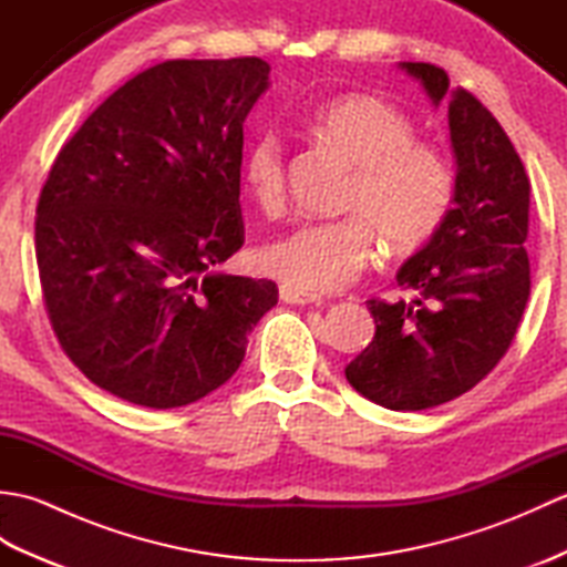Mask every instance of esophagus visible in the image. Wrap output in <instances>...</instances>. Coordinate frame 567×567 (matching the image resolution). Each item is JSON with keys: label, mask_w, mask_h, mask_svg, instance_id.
Masks as SVG:
<instances>
[{"label": "esophagus", "mask_w": 567, "mask_h": 567, "mask_svg": "<svg viewBox=\"0 0 567 567\" xmlns=\"http://www.w3.org/2000/svg\"><path fill=\"white\" fill-rule=\"evenodd\" d=\"M280 299H282L285 305H299V307H305V305H317V302H319V297H317V295L299 292V290H295V287H287V285H282V287H280Z\"/></svg>", "instance_id": "esophagus-1"}]
</instances>
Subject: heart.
I'll return each mask as SVG.
<instances>
[{
    "label": "heart",
    "instance_id": "1",
    "mask_svg": "<svg viewBox=\"0 0 567 567\" xmlns=\"http://www.w3.org/2000/svg\"><path fill=\"white\" fill-rule=\"evenodd\" d=\"M307 128L351 165L341 219L307 221L258 250V268L299 292L346 287L368 262L375 234L396 252L416 250L439 234L455 195V173L443 151L414 141L409 116L368 92L319 104ZM240 183L262 214L285 202V143L260 131L240 155Z\"/></svg>",
    "mask_w": 567,
    "mask_h": 567
}]
</instances>
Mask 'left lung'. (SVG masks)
<instances>
[{"label": "left lung", "mask_w": 567, "mask_h": 567, "mask_svg": "<svg viewBox=\"0 0 567 567\" xmlns=\"http://www.w3.org/2000/svg\"><path fill=\"white\" fill-rule=\"evenodd\" d=\"M433 106H449L455 195L439 234L396 282L412 302L370 299L375 339L346 368L351 388L392 412L451 402L489 375L514 339L532 292L528 177L509 136L445 70L400 63Z\"/></svg>", "instance_id": "1"}]
</instances>
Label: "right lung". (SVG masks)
I'll return each mask as SVG.
<instances>
[{
  "mask_svg": "<svg viewBox=\"0 0 567 567\" xmlns=\"http://www.w3.org/2000/svg\"><path fill=\"white\" fill-rule=\"evenodd\" d=\"M260 58L167 60L104 100L48 175L35 260L53 331L97 388L131 404L202 400L244 363L272 280L214 268L244 246V122Z\"/></svg>",
  "mask_w": 567,
  "mask_h": 567,
  "instance_id": "add662e5",
  "label": "right lung"
}]
</instances>
